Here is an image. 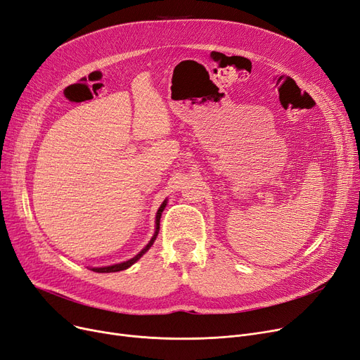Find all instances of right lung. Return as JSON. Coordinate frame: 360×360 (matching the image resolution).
<instances>
[{
	"mask_svg": "<svg viewBox=\"0 0 360 360\" xmlns=\"http://www.w3.org/2000/svg\"><path fill=\"white\" fill-rule=\"evenodd\" d=\"M166 207V201H163V205L160 206V209L158 210V214H155V232H154V236H153V238H151V241L141 250V252H139L135 257H132V259H129V260H127V262H123V263H117V264H113V266H105V268H92V271L94 272H98V274H108V272H119V271H124V269H128L129 266H132V264L141 257L147 250L153 245V243H154V240H155V237H158V233H159V228H160V216H162V212H163V209Z\"/></svg>",
	"mask_w": 360,
	"mask_h": 360,
	"instance_id": "obj_1",
	"label": "right lung"
}]
</instances>
